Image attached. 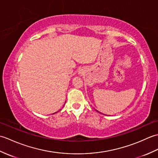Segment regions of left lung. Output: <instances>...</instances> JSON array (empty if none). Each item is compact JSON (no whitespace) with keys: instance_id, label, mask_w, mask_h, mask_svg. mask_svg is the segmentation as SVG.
<instances>
[{"instance_id":"8db88e82","label":"left lung","mask_w":158,"mask_h":158,"mask_svg":"<svg viewBox=\"0 0 158 158\" xmlns=\"http://www.w3.org/2000/svg\"><path fill=\"white\" fill-rule=\"evenodd\" d=\"M96 111H97V112H98V110H96Z\"/></svg>"}]
</instances>
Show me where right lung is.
Wrapping results in <instances>:
<instances>
[{"label": "right lung", "mask_w": 158, "mask_h": 158, "mask_svg": "<svg viewBox=\"0 0 158 158\" xmlns=\"http://www.w3.org/2000/svg\"><path fill=\"white\" fill-rule=\"evenodd\" d=\"M54 113H53V114H54Z\"/></svg>", "instance_id": "obj_1"}]
</instances>
